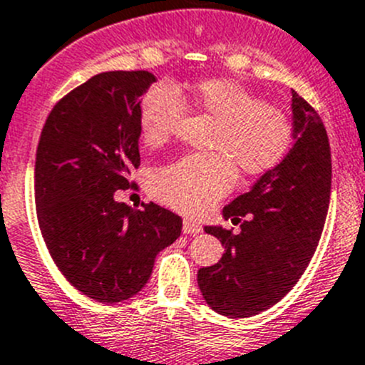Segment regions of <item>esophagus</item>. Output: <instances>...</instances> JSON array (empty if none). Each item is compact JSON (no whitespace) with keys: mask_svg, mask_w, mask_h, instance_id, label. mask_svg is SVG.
I'll list each match as a JSON object with an SVG mask.
<instances>
[{"mask_svg":"<svg viewBox=\"0 0 365 365\" xmlns=\"http://www.w3.org/2000/svg\"><path fill=\"white\" fill-rule=\"evenodd\" d=\"M203 232V226L200 225L197 221H194V219H183V233H200Z\"/></svg>","mask_w":365,"mask_h":365,"instance_id":"1","label":"esophagus"}]
</instances>
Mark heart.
Wrapping results in <instances>:
<instances>
[{
    "instance_id": "1",
    "label": "heart",
    "mask_w": 365,
    "mask_h": 365,
    "mask_svg": "<svg viewBox=\"0 0 365 365\" xmlns=\"http://www.w3.org/2000/svg\"><path fill=\"white\" fill-rule=\"evenodd\" d=\"M192 105L215 119L212 153L187 155L151 175L155 200L185 214H201L235 185L237 168L246 176L277 169L289 155L294 128L282 108L267 105L244 85L228 78L205 80L190 87ZM187 114L178 88L155 83L139 103V128L148 146L171 139Z\"/></svg>"
}]
</instances>
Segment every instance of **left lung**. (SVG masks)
I'll use <instances>...</instances> for the list:
<instances>
[{
    "mask_svg": "<svg viewBox=\"0 0 365 365\" xmlns=\"http://www.w3.org/2000/svg\"><path fill=\"white\" fill-rule=\"evenodd\" d=\"M292 115L296 143L285 160L222 208L240 232L205 228L221 240L225 255L197 271V285L221 316L250 317L280 302L302 278L323 233L331 189L327 128L296 91Z\"/></svg>",
    "mask_w": 365,
    "mask_h": 365,
    "instance_id": "8db88e82",
    "label": "left lung"
}]
</instances>
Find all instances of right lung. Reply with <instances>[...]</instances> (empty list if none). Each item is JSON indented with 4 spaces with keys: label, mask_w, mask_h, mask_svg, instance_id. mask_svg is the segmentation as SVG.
Instances as JSON below:
<instances>
[{
    "label": "right lung",
    "mask_w": 365,
    "mask_h": 365,
    "mask_svg": "<svg viewBox=\"0 0 365 365\" xmlns=\"http://www.w3.org/2000/svg\"><path fill=\"white\" fill-rule=\"evenodd\" d=\"M155 76L108 71L78 85L49 112L35 155V205L49 255L88 298L118 303L150 280L182 217L155 203L114 200L140 165L139 103Z\"/></svg>",
    "instance_id": "add662e5"
}]
</instances>
